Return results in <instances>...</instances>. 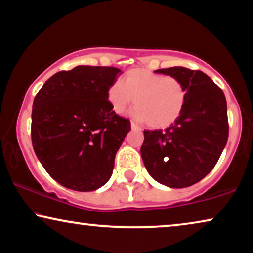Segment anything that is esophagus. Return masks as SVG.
<instances>
[{"label": "esophagus", "mask_w": 253, "mask_h": 253, "mask_svg": "<svg viewBox=\"0 0 253 253\" xmlns=\"http://www.w3.org/2000/svg\"><path fill=\"white\" fill-rule=\"evenodd\" d=\"M130 127H132V129H134V130H140L141 128L139 126H137V125L134 123V121H130Z\"/></svg>", "instance_id": "esophagus-1"}]
</instances>
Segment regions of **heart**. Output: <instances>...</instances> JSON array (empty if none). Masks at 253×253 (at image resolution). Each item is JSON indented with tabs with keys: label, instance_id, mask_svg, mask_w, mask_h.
<instances>
[{
	"label": "heart",
	"instance_id": "1",
	"mask_svg": "<svg viewBox=\"0 0 253 253\" xmlns=\"http://www.w3.org/2000/svg\"><path fill=\"white\" fill-rule=\"evenodd\" d=\"M187 90L174 76H164L149 69L134 68L120 82L109 87L107 99L114 112L123 114L135 100L133 116L151 128H164L183 113Z\"/></svg>",
	"mask_w": 253,
	"mask_h": 253
}]
</instances>
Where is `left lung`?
<instances>
[{
  "instance_id": "obj_1",
  "label": "left lung",
  "mask_w": 253,
  "mask_h": 253,
  "mask_svg": "<svg viewBox=\"0 0 253 253\" xmlns=\"http://www.w3.org/2000/svg\"><path fill=\"white\" fill-rule=\"evenodd\" d=\"M155 73L179 79L187 90L181 116L166 130H144V167L158 183L191 186L217 163L229 135L227 102L213 80L200 70L171 67Z\"/></svg>"
}]
</instances>
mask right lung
I'll return each instance as SVG.
<instances>
[{"mask_svg":"<svg viewBox=\"0 0 253 253\" xmlns=\"http://www.w3.org/2000/svg\"><path fill=\"white\" fill-rule=\"evenodd\" d=\"M114 67L77 66L46 81L33 100L31 139L47 173L74 191L107 183L130 121L107 100L120 75Z\"/></svg>","mask_w":253,"mask_h":253,"instance_id":"1","label":"right lung"}]
</instances>
